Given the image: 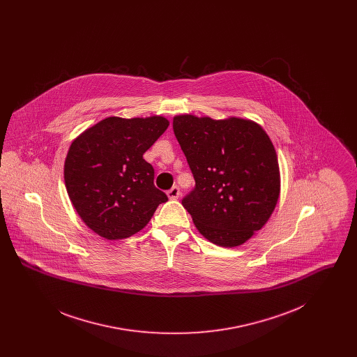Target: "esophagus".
<instances>
[{
    "label": "esophagus",
    "instance_id": "34e87169",
    "mask_svg": "<svg viewBox=\"0 0 357 357\" xmlns=\"http://www.w3.org/2000/svg\"><path fill=\"white\" fill-rule=\"evenodd\" d=\"M179 195H181V190H179V187L178 186L171 187L170 190L167 191V197H169L170 199H178Z\"/></svg>",
    "mask_w": 357,
    "mask_h": 357
}]
</instances>
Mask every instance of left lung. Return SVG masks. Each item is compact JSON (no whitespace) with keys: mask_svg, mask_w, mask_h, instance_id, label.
I'll return each instance as SVG.
<instances>
[{"mask_svg":"<svg viewBox=\"0 0 357 357\" xmlns=\"http://www.w3.org/2000/svg\"><path fill=\"white\" fill-rule=\"evenodd\" d=\"M174 134L195 179L182 201L210 242L236 248L269 221L281 178L272 140L253 120L176 115Z\"/></svg>","mask_w":357,"mask_h":357,"instance_id":"left-lung-1","label":"left lung"}]
</instances>
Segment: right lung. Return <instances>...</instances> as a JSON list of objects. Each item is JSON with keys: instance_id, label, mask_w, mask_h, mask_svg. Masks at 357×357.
Returning a JSON list of instances; mask_svg holds the SVG:
<instances>
[{"instance_id": "right-lung-1", "label": "right lung", "mask_w": 357, "mask_h": 357, "mask_svg": "<svg viewBox=\"0 0 357 357\" xmlns=\"http://www.w3.org/2000/svg\"><path fill=\"white\" fill-rule=\"evenodd\" d=\"M170 121L163 116H111L86 128L69 147L64 181L69 199L85 225L100 237H131L153 218L167 195L153 185L143 159Z\"/></svg>"}]
</instances>
